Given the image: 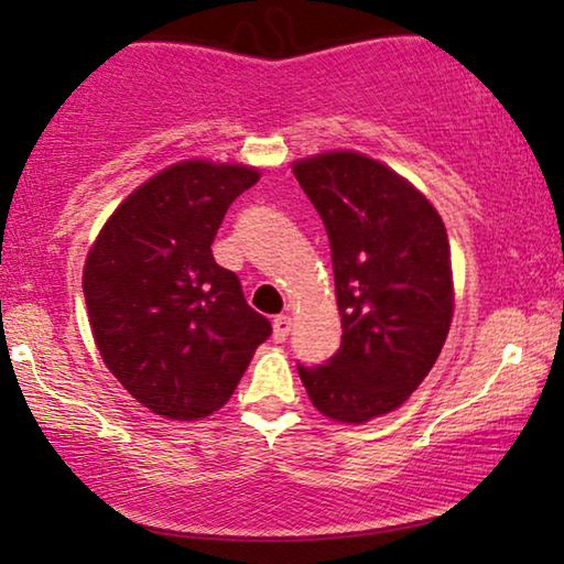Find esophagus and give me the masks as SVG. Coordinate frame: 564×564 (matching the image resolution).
I'll use <instances>...</instances> for the list:
<instances>
[{"mask_svg":"<svg viewBox=\"0 0 564 564\" xmlns=\"http://www.w3.org/2000/svg\"><path fill=\"white\" fill-rule=\"evenodd\" d=\"M272 326H274V338H276V341H284V338H288V334H290V328H292L290 315H274Z\"/></svg>","mask_w":564,"mask_h":564,"instance_id":"1","label":"esophagus"}]
</instances>
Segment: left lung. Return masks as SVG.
Here are the masks:
<instances>
[{"label":"left lung","mask_w":564,"mask_h":564,"mask_svg":"<svg viewBox=\"0 0 564 564\" xmlns=\"http://www.w3.org/2000/svg\"><path fill=\"white\" fill-rule=\"evenodd\" d=\"M326 226L341 346L297 365L313 405L365 423L408 400L452 323L449 238L438 213L392 169L361 153H323L292 169Z\"/></svg>","instance_id":"1"}]
</instances>
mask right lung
I'll return each mask as SVG.
<instances>
[{
    "mask_svg": "<svg viewBox=\"0 0 564 564\" xmlns=\"http://www.w3.org/2000/svg\"><path fill=\"white\" fill-rule=\"evenodd\" d=\"M259 172L182 161L138 187L91 246V334L122 388L153 413L205 419L228 403L272 323L213 259L234 199Z\"/></svg>",
    "mask_w": 564,
    "mask_h": 564,
    "instance_id": "right-lung-1",
    "label": "right lung"
}]
</instances>
